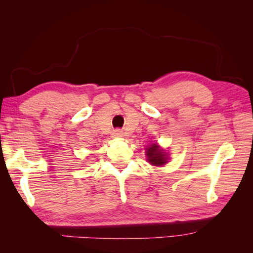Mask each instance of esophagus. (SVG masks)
<instances>
[{"label": "esophagus", "instance_id": "esophagus-1", "mask_svg": "<svg viewBox=\"0 0 253 253\" xmlns=\"http://www.w3.org/2000/svg\"><path fill=\"white\" fill-rule=\"evenodd\" d=\"M112 135H113V137H116V138H119V137H122V135H124V134H122V131H121V129L116 128V129H114Z\"/></svg>", "mask_w": 253, "mask_h": 253}]
</instances>
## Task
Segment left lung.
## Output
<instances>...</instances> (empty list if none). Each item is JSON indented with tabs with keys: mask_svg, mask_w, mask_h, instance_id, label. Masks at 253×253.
I'll return each instance as SVG.
<instances>
[{
	"mask_svg": "<svg viewBox=\"0 0 253 253\" xmlns=\"http://www.w3.org/2000/svg\"><path fill=\"white\" fill-rule=\"evenodd\" d=\"M148 162L154 166H162L167 163V157L163 150H160L156 143H153L147 150Z\"/></svg>",
	"mask_w": 253,
	"mask_h": 253,
	"instance_id": "1",
	"label": "left lung"
}]
</instances>
